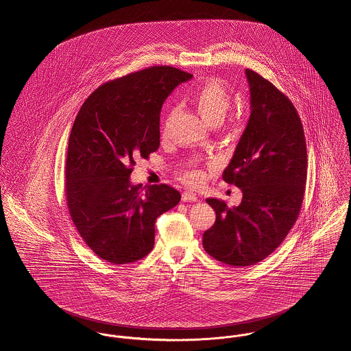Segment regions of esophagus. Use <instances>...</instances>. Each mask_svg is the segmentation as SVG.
Returning <instances> with one entry per match:
<instances>
[{
  "mask_svg": "<svg viewBox=\"0 0 351 351\" xmlns=\"http://www.w3.org/2000/svg\"><path fill=\"white\" fill-rule=\"evenodd\" d=\"M182 199H183V202H189V203H193V202H197V196L195 195V193H192V192H183V195H182Z\"/></svg>",
  "mask_w": 351,
  "mask_h": 351,
  "instance_id": "1",
  "label": "esophagus"
}]
</instances>
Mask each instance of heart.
I'll use <instances>...</instances> for the list:
<instances>
[{"label": "heart", "mask_w": 351, "mask_h": 351, "mask_svg": "<svg viewBox=\"0 0 351 351\" xmlns=\"http://www.w3.org/2000/svg\"><path fill=\"white\" fill-rule=\"evenodd\" d=\"M191 101L193 103L200 116L210 125H219L232 107V96L230 90L224 86L221 81L217 80L206 81L204 84L197 86L191 93ZM173 116L175 109H172L167 114V119L164 121L162 131L164 137L169 132ZM182 179L189 184L196 186L202 180V172L197 169H189L182 173Z\"/></svg>", "instance_id": "b5f03b06"}]
</instances>
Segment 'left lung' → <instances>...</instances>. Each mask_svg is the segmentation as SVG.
I'll use <instances>...</instances> for the list:
<instances>
[{
	"instance_id": "1",
	"label": "left lung",
	"mask_w": 351,
	"mask_h": 351,
	"mask_svg": "<svg viewBox=\"0 0 351 351\" xmlns=\"http://www.w3.org/2000/svg\"><path fill=\"white\" fill-rule=\"evenodd\" d=\"M251 114L223 172L242 189L238 207L207 199L215 210L203 247L216 261L245 267L267 258L297 221L307 178V151L297 109L270 81L245 69Z\"/></svg>"
}]
</instances>
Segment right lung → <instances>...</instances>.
Returning <instances> with one entry per match:
<instances>
[{"mask_svg": "<svg viewBox=\"0 0 351 351\" xmlns=\"http://www.w3.org/2000/svg\"><path fill=\"white\" fill-rule=\"evenodd\" d=\"M192 75L152 66L99 86L73 123L65 165L69 214L85 244L101 259L128 265L155 244V221L182 195L167 184L141 187L130 176L135 159L160 145L165 99Z\"/></svg>", "mask_w": 351, "mask_h": 351, "instance_id": "1", "label": "right lung"}]
</instances>
